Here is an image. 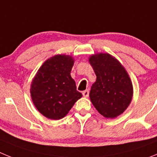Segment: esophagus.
Wrapping results in <instances>:
<instances>
[{
  "instance_id": "1",
  "label": "esophagus",
  "mask_w": 157,
  "mask_h": 157,
  "mask_svg": "<svg viewBox=\"0 0 157 157\" xmlns=\"http://www.w3.org/2000/svg\"><path fill=\"white\" fill-rule=\"evenodd\" d=\"M82 95L84 98H88L89 97V90H85L82 92Z\"/></svg>"
}]
</instances>
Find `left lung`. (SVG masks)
Here are the masks:
<instances>
[{
  "mask_svg": "<svg viewBox=\"0 0 157 157\" xmlns=\"http://www.w3.org/2000/svg\"><path fill=\"white\" fill-rule=\"evenodd\" d=\"M89 62L97 79L91 86L90 98L100 114L114 119L128 108L133 98V85L125 67L109 53L91 55Z\"/></svg>",
  "mask_w": 157,
  "mask_h": 157,
  "instance_id": "obj_1",
  "label": "left lung"
}]
</instances>
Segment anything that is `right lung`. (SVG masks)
Instances as JSON below:
<instances>
[{
	"label": "right lung",
	"mask_w": 157,
	"mask_h": 157,
	"mask_svg": "<svg viewBox=\"0 0 157 157\" xmlns=\"http://www.w3.org/2000/svg\"><path fill=\"white\" fill-rule=\"evenodd\" d=\"M74 62L69 55H55L43 63L32 80V101L37 111L48 119L58 120L66 116L82 97L71 76Z\"/></svg>",
	"instance_id": "1"
}]
</instances>
